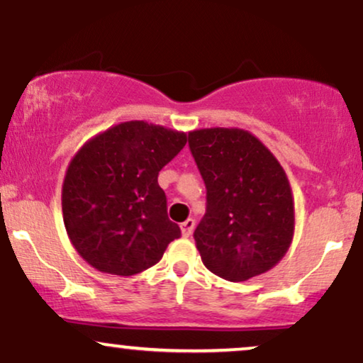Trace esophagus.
Masks as SVG:
<instances>
[{
	"mask_svg": "<svg viewBox=\"0 0 363 363\" xmlns=\"http://www.w3.org/2000/svg\"><path fill=\"white\" fill-rule=\"evenodd\" d=\"M193 230H194V220L193 218H187L186 222L181 223V232L184 237H189L191 234H193Z\"/></svg>",
	"mask_w": 363,
	"mask_h": 363,
	"instance_id": "1",
	"label": "esophagus"
}]
</instances>
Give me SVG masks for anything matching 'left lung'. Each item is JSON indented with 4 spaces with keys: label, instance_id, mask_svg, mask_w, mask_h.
<instances>
[{
    "label": "left lung",
    "instance_id": "1",
    "mask_svg": "<svg viewBox=\"0 0 363 363\" xmlns=\"http://www.w3.org/2000/svg\"><path fill=\"white\" fill-rule=\"evenodd\" d=\"M189 148L206 184V213L194 230L203 264L228 281L269 272L295 232L294 194L278 158L240 128L194 129Z\"/></svg>",
    "mask_w": 363,
    "mask_h": 363
}]
</instances>
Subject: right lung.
<instances>
[{"mask_svg": "<svg viewBox=\"0 0 363 363\" xmlns=\"http://www.w3.org/2000/svg\"><path fill=\"white\" fill-rule=\"evenodd\" d=\"M186 141L184 131L126 121L74 153L62 181V220L69 242L90 266L133 277L157 264L181 237L157 179Z\"/></svg>", "mask_w": 363, "mask_h": 363, "instance_id": "right-lung-1", "label": "right lung"}]
</instances>
